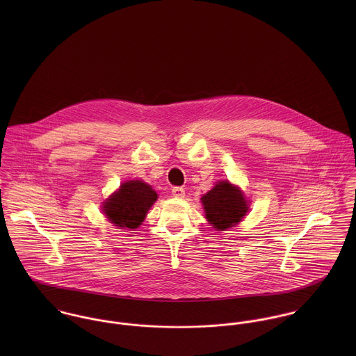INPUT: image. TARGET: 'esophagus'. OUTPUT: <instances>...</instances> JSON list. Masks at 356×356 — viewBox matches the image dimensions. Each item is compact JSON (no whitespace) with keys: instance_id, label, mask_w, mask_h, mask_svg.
<instances>
[{"instance_id":"1","label":"esophagus","mask_w":356,"mask_h":356,"mask_svg":"<svg viewBox=\"0 0 356 356\" xmlns=\"http://www.w3.org/2000/svg\"><path fill=\"white\" fill-rule=\"evenodd\" d=\"M171 193H172V196H174V197H178V199L185 197V189H184V188H179V186L172 188Z\"/></svg>"}]
</instances>
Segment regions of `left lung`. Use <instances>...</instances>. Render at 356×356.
Instances as JSON below:
<instances>
[{
    "label": "left lung",
    "instance_id": "8db88e82",
    "mask_svg": "<svg viewBox=\"0 0 356 356\" xmlns=\"http://www.w3.org/2000/svg\"><path fill=\"white\" fill-rule=\"evenodd\" d=\"M205 218L215 230L234 227L248 212V202L238 186L219 181L202 197Z\"/></svg>",
    "mask_w": 356,
    "mask_h": 356
}]
</instances>
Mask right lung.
<instances>
[{
	"instance_id": "obj_1",
	"label": "right lung",
	"mask_w": 356,
	"mask_h": 356,
	"mask_svg": "<svg viewBox=\"0 0 356 356\" xmlns=\"http://www.w3.org/2000/svg\"><path fill=\"white\" fill-rule=\"evenodd\" d=\"M157 200L151 185L140 179L123 182L104 203L102 212L118 229H137L145 219L149 208Z\"/></svg>"
}]
</instances>
